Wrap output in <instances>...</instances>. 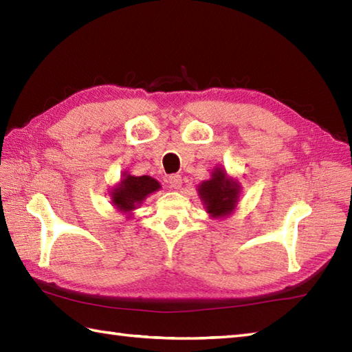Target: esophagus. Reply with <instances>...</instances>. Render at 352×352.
Here are the masks:
<instances>
[{
    "label": "esophagus",
    "instance_id": "1",
    "mask_svg": "<svg viewBox=\"0 0 352 352\" xmlns=\"http://www.w3.org/2000/svg\"><path fill=\"white\" fill-rule=\"evenodd\" d=\"M168 183H169V186H170L172 189H178L182 186V175H178V174L169 175Z\"/></svg>",
    "mask_w": 352,
    "mask_h": 352
}]
</instances>
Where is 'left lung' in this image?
Masks as SVG:
<instances>
[{
  "label": "left lung",
  "mask_w": 352,
  "mask_h": 352,
  "mask_svg": "<svg viewBox=\"0 0 352 352\" xmlns=\"http://www.w3.org/2000/svg\"><path fill=\"white\" fill-rule=\"evenodd\" d=\"M198 192L203 198L208 213L216 216L228 214L237 203L239 186L228 182L226 172L216 169L210 180L203 182L198 186Z\"/></svg>",
  "instance_id": "8db88e82"
}]
</instances>
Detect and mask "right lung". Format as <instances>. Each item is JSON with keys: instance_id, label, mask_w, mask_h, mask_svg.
<instances>
[{"instance_id": "add662e5", "label": "right lung", "mask_w": 352, "mask_h": 352, "mask_svg": "<svg viewBox=\"0 0 352 352\" xmlns=\"http://www.w3.org/2000/svg\"><path fill=\"white\" fill-rule=\"evenodd\" d=\"M157 189H160V184L151 177L126 175L121 186L111 192V199H113V204L118 208L129 212L136 208V206H139L146 195L155 192Z\"/></svg>"}]
</instances>
